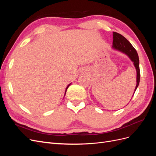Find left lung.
<instances>
[{
	"instance_id": "left-lung-1",
	"label": "left lung",
	"mask_w": 156,
	"mask_h": 156,
	"mask_svg": "<svg viewBox=\"0 0 156 156\" xmlns=\"http://www.w3.org/2000/svg\"><path fill=\"white\" fill-rule=\"evenodd\" d=\"M112 48L113 49H115L126 55L132 61V62L133 63L136 72V84L134 91L135 93V90L139 86L140 81L139 58L138 54L136 53V51L125 37L115 32H113V42ZM133 95L134 94H133Z\"/></svg>"
}]
</instances>
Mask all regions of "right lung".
Here are the masks:
<instances>
[{"label":"right lung","mask_w":156,"mask_h":156,"mask_svg":"<svg viewBox=\"0 0 156 156\" xmlns=\"http://www.w3.org/2000/svg\"><path fill=\"white\" fill-rule=\"evenodd\" d=\"M70 84H71V83L70 84H68V85L67 86V87H66V91H65V94H64V96H65V94H66V90H67V89H68V88L69 87V85H70Z\"/></svg>","instance_id":"obj_1"}]
</instances>
